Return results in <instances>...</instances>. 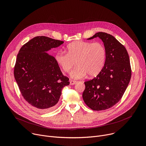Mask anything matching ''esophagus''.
Wrapping results in <instances>:
<instances>
[{
	"mask_svg": "<svg viewBox=\"0 0 146 146\" xmlns=\"http://www.w3.org/2000/svg\"><path fill=\"white\" fill-rule=\"evenodd\" d=\"M77 82V81H74V80H70V85H74V84H75Z\"/></svg>",
	"mask_w": 146,
	"mask_h": 146,
	"instance_id": "34e87169",
	"label": "esophagus"
}]
</instances>
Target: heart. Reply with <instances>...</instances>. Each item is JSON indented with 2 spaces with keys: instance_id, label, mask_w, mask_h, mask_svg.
<instances>
[{
  "instance_id": "1",
  "label": "heart",
  "mask_w": 146,
  "mask_h": 146,
  "mask_svg": "<svg viewBox=\"0 0 146 146\" xmlns=\"http://www.w3.org/2000/svg\"><path fill=\"white\" fill-rule=\"evenodd\" d=\"M65 52L59 51L55 56V60L66 73H71L73 78H81L87 74L89 77L97 76L105 65L107 50L102 43L76 41L69 44Z\"/></svg>"
}]
</instances>
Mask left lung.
I'll return each instance as SVG.
<instances>
[{
    "mask_svg": "<svg viewBox=\"0 0 146 146\" xmlns=\"http://www.w3.org/2000/svg\"><path fill=\"white\" fill-rule=\"evenodd\" d=\"M99 37L106 50L105 66L98 76L84 82L85 90L82 98L93 110H104L113 106L122 97L131 78V68L128 52L112 35L98 32L91 40Z\"/></svg>",
    "mask_w": 146,
    "mask_h": 146,
    "instance_id": "obj_1",
    "label": "left lung"
}]
</instances>
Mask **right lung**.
Returning <instances> with one entry per match:
<instances>
[{
	"mask_svg": "<svg viewBox=\"0 0 146 146\" xmlns=\"http://www.w3.org/2000/svg\"><path fill=\"white\" fill-rule=\"evenodd\" d=\"M64 41L36 36L21 48L17 56L14 75L19 91L31 106L41 111L53 109L62 89L69 85L55 58L46 52Z\"/></svg>",
	"mask_w": 146,
	"mask_h": 146,
	"instance_id": "add662e5",
	"label": "right lung"
}]
</instances>
